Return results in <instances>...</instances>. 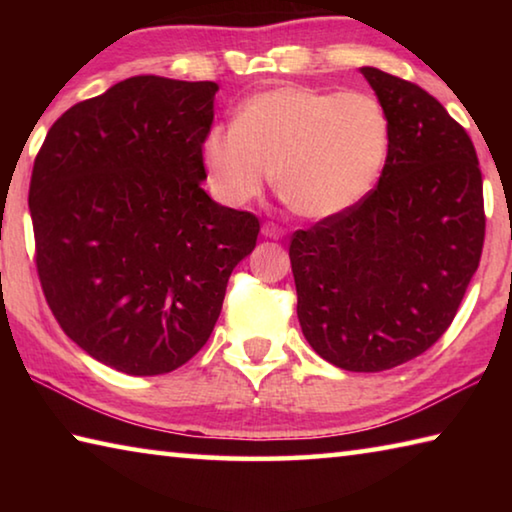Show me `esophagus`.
<instances>
[{
    "mask_svg": "<svg viewBox=\"0 0 512 512\" xmlns=\"http://www.w3.org/2000/svg\"><path fill=\"white\" fill-rule=\"evenodd\" d=\"M262 235L268 237V239H282L287 232H284V228H280V225L275 223H264L262 225Z\"/></svg>",
    "mask_w": 512,
    "mask_h": 512,
    "instance_id": "1",
    "label": "esophagus"
}]
</instances>
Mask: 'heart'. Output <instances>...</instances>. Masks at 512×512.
<instances>
[{"label": "heart", "mask_w": 512, "mask_h": 512, "mask_svg": "<svg viewBox=\"0 0 512 512\" xmlns=\"http://www.w3.org/2000/svg\"><path fill=\"white\" fill-rule=\"evenodd\" d=\"M388 151L391 121L377 97L280 85L241 103L235 126H214L201 155L221 203H250L275 173L284 205L320 221L368 196Z\"/></svg>", "instance_id": "1"}]
</instances>
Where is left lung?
<instances>
[{"label":"left lung","mask_w":512,"mask_h":512,"mask_svg":"<svg viewBox=\"0 0 512 512\" xmlns=\"http://www.w3.org/2000/svg\"><path fill=\"white\" fill-rule=\"evenodd\" d=\"M391 121L377 187L293 232L302 334L350 372L420 357L447 332L479 268L485 214L474 144L420 85L361 67Z\"/></svg>","instance_id":"obj_1"}]
</instances>
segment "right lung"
<instances>
[{
  "instance_id": "obj_1",
  "label": "right lung",
  "mask_w": 512,
  "mask_h": 512,
  "mask_svg": "<svg viewBox=\"0 0 512 512\" xmlns=\"http://www.w3.org/2000/svg\"><path fill=\"white\" fill-rule=\"evenodd\" d=\"M212 81L133 76L76 103L33 162L29 210L47 305L79 348L135 377L210 339L255 214L205 194Z\"/></svg>"
}]
</instances>
